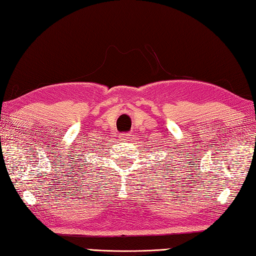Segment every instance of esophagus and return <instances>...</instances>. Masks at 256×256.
<instances>
[{
	"label": "esophagus",
	"mask_w": 256,
	"mask_h": 256,
	"mask_svg": "<svg viewBox=\"0 0 256 256\" xmlns=\"http://www.w3.org/2000/svg\"><path fill=\"white\" fill-rule=\"evenodd\" d=\"M120 137H122V140H124V142H127V140H130V139H132V134H120Z\"/></svg>",
	"instance_id": "1"
}]
</instances>
